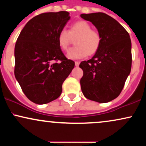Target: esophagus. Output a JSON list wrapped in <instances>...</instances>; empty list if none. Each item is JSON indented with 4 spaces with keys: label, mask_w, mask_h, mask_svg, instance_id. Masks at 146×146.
<instances>
[{
    "label": "esophagus",
    "mask_w": 146,
    "mask_h": 146,
    "mask_svg": "<svg viewBox=\"0 0 146 146\" xmlns=\"http://www.w3.org/2000/svg\"><path fill=\"white\" fill-rule=\"evenodd\" d=\"M79 64H80V62H75V66H78Z\"/></svg>",
    "instance_id": "esophagus-1"
}]
</instances>
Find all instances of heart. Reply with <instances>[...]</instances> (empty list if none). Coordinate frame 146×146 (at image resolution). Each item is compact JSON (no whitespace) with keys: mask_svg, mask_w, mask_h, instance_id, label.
Returning a JSON list of instances; mask_svg holds the SVG:
<instances>
[{"mask_svg":"<svg viewBox=\"0 0 146 146\" xmlns=\"http://www.w3.org/2000/svg\"><path fill=\"white\" fill-rule=\"evenodd\" d=\"M58 43L62 51H66L71 43L72 39H75L74 47L70 48L66 57L70 60L82 59L88 56L97 53L102 43L100 33L92 29L88 22L78 21L71 25L68 31L62 29L58 35Z\"/></svg>","mask_w":146,"mask_h":146,"instance_id":"obj_1","label":"heart"}]
</instances>
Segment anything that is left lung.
Masks as SVG:
<instances>
[{
  "label": "left lung",
  "mask_w": 146,
  "mask_h": 146,
  "mask_svg": "<svg viewBox=\"0 0 146 146\" xmlns=\"http://www.w3.org/2000/svg\"><path fill=\"white\" fill-rule=\"evenodd\" d=\"M91 22L102 38L94 56L80 63L83 77L80 85L88 100L106 103L117 98L131 71V40L129 33L111 16L104 13L80 15Z\"/></svg>",
  "instance_id": "obj_1"
}]
</instances>
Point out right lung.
Here are the masks:
<instances>
[{
	"label": "right lung",
	"instance_id": "add662e5",
	"mask_svg": "<svg viewBox=\"0 0 146 146\" xmlns=\"http://www.w3.org/2000/svg\"><path fill=\"white\" fill-rule=\"evenodd\" d=\"M67 11L43 13L25 25L14 49V74L27 98L45 104L59 98L74 68L60 49L58 35L70 20ZM60 60L59 63H54Z\"/></svg>",
	"mask_w": 146,
	"mask_h": 146
}]
</instances>
